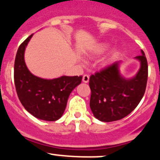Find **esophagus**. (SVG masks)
I'll list each match as a JSON object with an SVG mask.
<instances>
[{
  "label": "esophagus",
  "instance_id": "1",
  "mask_svg": "<svg viewBox=\"0 0 160 160\" xmlns=\"http://www.w3.org/2000/svg\"><path fill=\"white\" fill-rule=\"evenodd\" d=\"M89 80V77L88 74H84L83 76V82L84 83H88Z\"/></svg>",
  "mask_w": 160,
  "mask_h": 160
}]
</instances>
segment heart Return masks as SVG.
Here are the masks:
<instances>
[{
    "label": "heart",
    "instance_id": "1",
    "mask_svg": "<svg viewBox=\"0 0 160 160\" xmlns=\"http://www.w3.org/2000/svg\"><path fill=\"white\" fill-rule=\"evenodd\" d=\"M106 49H107L106 45H105V44H99V45H97V46L94 48L93 52H92V54H93L94 55H99V54H102Z\"/></svg>",
    "mask_w": 160,
    "mask_h": 160
}]
</instances>
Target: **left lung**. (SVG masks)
I'll list each match as a JSON object with an SVG mask.
<instances>
[{
  "label": "left lung",
  "instance_id": "8db88e82",
  "mask_svg": "<svg viewBox=\"0 0 160 160\" xmlns=\"http://www.w3.org/2000/svg\"><path fill=\"white\" fill-rule=\"evenodd\" d=\"M136 58L140 61L138 74L125 80L115 62L89 77V106L94 116L105 122H114L128 115L144 95L148 77V64L143 51Z\"/></svg>",
  "mask_w": 160,
  "mask_h": 160
}]
</instances>
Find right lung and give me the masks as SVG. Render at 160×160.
Here are the masks:
<instances>
[{"instance_id": "add662e5", "label": "right lung", "mask_w": 160, "mask_h": 160, "mask_svg": "<svg viewBox=\"0 0 160 160\" xmlns=\"http://www.w3.org/2000/svg\"><path fill=\"white\" fill-rule=\"evenodd\" d=\"M33 34L21 43L14 62V83L20 102L33 116L54 122L62 116L68 97L82 80V76H63L45 80L29 72L24 61L26 46Z\"/></svg>"}]
</instances>
